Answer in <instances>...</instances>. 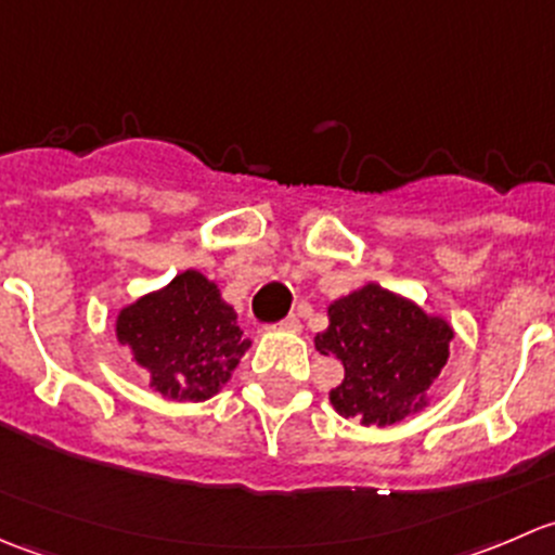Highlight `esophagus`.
I'll return each mask as SVG.
<instances>
[{
    "label": "esophagus",
    "mask_w": 555,
    "mask_h": 555,
    "mask_svg": "<svg viewBox=\"0 0 555 555\" xmlns=\"http://www.w3.org/2000/svg\"><path fill=\"white\" fill-rule=\"evenodd\" d=\"M276 327L279 330H289V333H298V330H300V319L295 317V313H289V317H284L282 322L276 324Z\"/></svg>",
    "instance_id": "obj_1"
}]
</instances>
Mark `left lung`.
<instances>
[{
  "instance_id": "left-lung-1",
  "label": "left lung",
  "mask_w": 555,
  "mask_h": 555,
  "mask_svg": "<svg viewBox=\"0 0 555 555\" xmlns=\"http://www.w3.org/2000/svg\"><path fill=\"white\" fill-rule=\"evenodd\" d=\"M327 313L317 351L344 365V382L330 391L340 416L386 427L424 408V391L449 360L453 330L443 319L378 284L335 300Z\"/></svg>"
}]
</instances>
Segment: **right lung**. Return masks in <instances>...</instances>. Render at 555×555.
Here are the masks:
<instances>
[{
    "mask_svg": "<svg viewBox=\"0 0 555 555\" xmlns=\"http://www.w3.org/2000/svg\"><path fill=\"white\" fill-rule=\"evenodd\" d=\"M117 340L169 400L217 395L249 349L236 311L198 271L179 273L169 287L122 309Z\"/></svg>",
    "mask_w": 555,
    "mask_h": 555,
    "instance_id": "add662e5",
    "label": "right lung"
}]
</instances>
